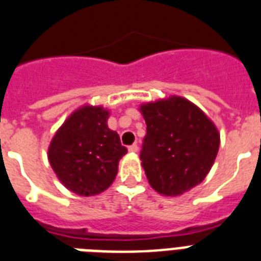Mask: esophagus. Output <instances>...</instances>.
Listing matches in <instances>:
<instances>
[{"instance_id": "esophagus-1", "label": "esophagus", "mask_w": 261, "mask_h": 261, "mask_svg": "<svg viewBox=\"0 0 261 261\" xmlns=\"http://www.w3.org/2000/svg\"><path fill=\"white\" fill-rule=\"evenodd\" d=\"M128 151H131V153H137V151H138V145H137V143L130 145V146H128Z\"/></svg>"}]
</instances>
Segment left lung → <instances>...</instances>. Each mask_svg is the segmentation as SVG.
<instances>
[{"mask_svg":"<svg viewBox=\"0 0 261 261\" xmlns=\"http://www.w3.org/2000/svg\"><path fill=\"white\" fill-rule=\"evenodd\" d=\"M146 122L141 160L159 194L177 196L198 186L210 172L219 147L214 123L182 97L141 107Z\"/></svg>","mask_w":261,"mask_h":261,"instance_id":"1","label":"left lung"}]
</instances>
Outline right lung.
Listing matches in <instances>:
<instances>
[{
  "label": "right lung",
  "instance_id": "add662e5",
  "mask_svg": "<svg viewBox=\"0 0 261 261\" xmlns=\"http://www.w3.org/2000/svg\"><path fill=\"white\" fill-rule=\"evenodd\" d=\"M108 111L83 107L67 118L48 147V161L67 190L92 196L107 190L127 153L116 131L107 126Z\"/></svg>",
  "mask_w": 261,
  "mask_h": 261
}]
</instances>
